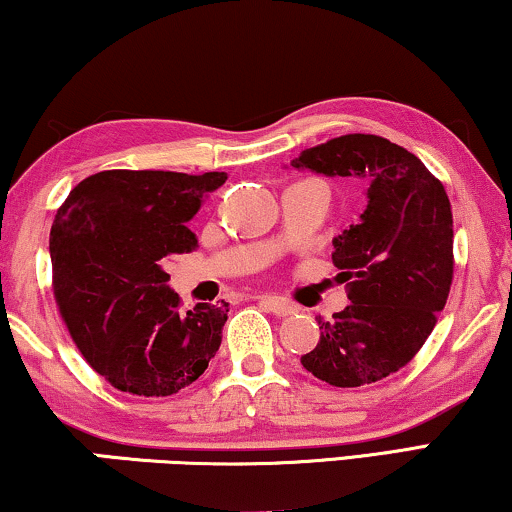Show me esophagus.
<instances>
[{"label": "esophagus", "mask_w": 512, "mask_h": 512, "mask_svg": "<svg viewBox=\"0 0 512 512\" xmlns=\"http://www.w3.org/2000/svg\"><path fill=\"white\" fill-rule=\"evenodd\" d=\"M259 306H264L266 311L278 315V318H287V315L297 313V306H292L290 301L278 299V297H262V299H259Z\"/></svg>", "instance_id": "1"}]
</instances>
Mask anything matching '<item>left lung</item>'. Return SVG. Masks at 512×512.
I'll use <instances>...</instances> for the list:
<instances>
[{"label":"left lung","mask_w":512,"mask_h":512,"mask_svg":"<svg viewBox=\"0 0 512 512\" xmlns=\"http://www.w3.org/2000/svg\"><path fill=\"white\" fill-rule=\"evenodd\" d=\"M366 185L357 225L334 239L338 276L350 304L318 320L320 341L301 357L334 387L376 383L422 348L452 285V211L443 183L413 153L376 134H345L290 162Z\"/></svg>","instance_id":"8db88e82"}]
</instances>
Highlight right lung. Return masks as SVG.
Listing matches in <instances>:
<instances>
[{"label":"right lung","mask_w":512,"mask_h":512,"mask_svg":"<svg viewBox=\"0 0 512 512\" xmlns=\"http://www.w3.org/2000/svg\"><path fill=\"white\" fill-rule=\"evenodd\" d=\"M225 171H99L78 183L50 227L53 290L69 334L120 392L171 397L206 371L229 304L181 311L164 262L197 248L187 229Z\"/></svg>","instance_id":"right-lung-1"}]
</instances>
